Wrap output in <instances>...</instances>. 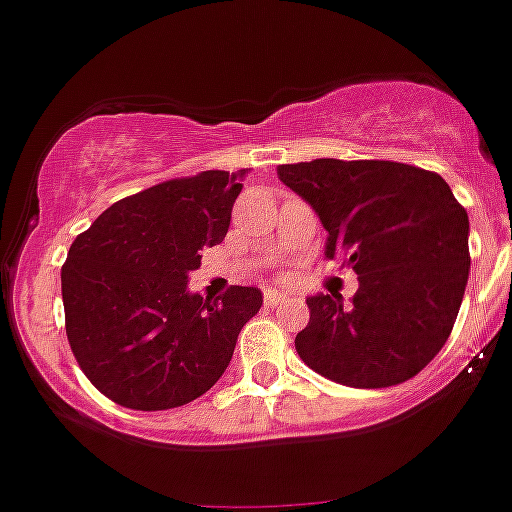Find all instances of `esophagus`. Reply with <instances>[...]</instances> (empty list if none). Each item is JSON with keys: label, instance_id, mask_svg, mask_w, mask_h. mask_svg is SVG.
I'll use <instances>...</instances> for the list:
<instances>
[{"label": "esophagus", "instance_id": "obj_1", "mask_svg": "<svg viewBox=\"0 0 512 512\" xmlns=\"http://www.w3.org/2000/svg\"><path fill=\"white\" fill-rule=\"evenodd\" d=\"M288 299H291V296L283 291H278V288H268V291H265V306H278Z\"/></svg>", "mask_w": 512, "mask_h": 512}]
</instances>
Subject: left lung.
Listing matches in <instances>:
<instances>
[{"mask_svg":"<svg viewBox=\"0 0 512 512\" xmlns=\"http://www.w3.org/2000/svg\"><path fill=\"white\" fill-rule=\"evenodd\" d=\"M278 175L327 229L324 255L358 273L350 301L306 299L301 361L355 389L412 379L446 345L469 278V216L448 182L381 159L281 164Z\"/></svg>","mask_w":512,"mask_h":512,"instance_id":"8db88e82","label":"left lung"}]
</instances>
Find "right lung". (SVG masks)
<instances>
[{
    "label": "right lung",
    "mask_w": 512,
    "mask_h": 512,
    "mask_svg": "<svg viewBox=\"0 0 512 512\" xmlns=\"http://www.w3.org/2000/svg\"><path fill=\"white\" fill-rule=\"evenodd\" d=\"M247 170H208L113 203L61 268L66 337L84 376L131 410H170L224 376L262 293L219 301L188 288L203 247L224 242Z\"/></svg>",
    "instance_id": "right-lung-1"
}]
</instances>
